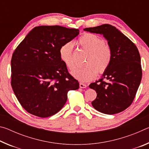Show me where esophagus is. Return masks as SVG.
Here are the masks:
<instances>
[{
	"label": "esophagus",
	"mask_w": 149,
	"mask_h": 149,
	"mask_svg": "<svg viewBox=\"0 0 149 149\" xmlns=\"http://www.w3.org/2000/svg\"><path fill=\"white\" fill-rule=\"evenodd\" d=\"M79 87L80 88H86L87 87V85L85 84H83V83H80L79 84Z\"/></svg>",
	"instance_id": "esophagus-1"
}]
</instances>
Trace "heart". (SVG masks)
<instances>
[{"label":"heart","instance_id":"obj_1","mask_svg":"<svg viewBox=\"0 0 149 149\" xmlns=\"http://www.w3.org/2000/svg\"><path fill=\"white\" fill-rule=\"evenodd\" d=\"M76 42L89 52L85 62L87 64L75 68L71 72L75 79L81 82H88L97 77L98 70L100 74L107 71L112 62V52L110 47L105 44L104 39L96 34L87 33L81 36ZM73 48L72 42H67L59 50L60 60L70 70L74 68Z\"/></svg>","mask_w":149,"mask_h":149}]
</instances>
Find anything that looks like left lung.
<instances>
[{
  "label": "left lung",
  "mask_w": 149,
  "mask_h": 149,
  "mask_svg": "<svg viewBox=\"0 0 149 149\" xmlns=\"http://www.w3.org/2000/svg\"><path fill=\"white\" fill-rule=\"evenodd\" d=\"M84 31L99 33L108 41L112 60L102 77L89 87L96 91L91 102L95 109L106 114L122 112L132 104L142 78L139 52L135 45L110 24L89 27ZM107 79V82L103 81Z\"/></svg>",
  "instance_id": "1"
}]
</instances>
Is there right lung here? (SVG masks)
I'll use <instances>...</instances> for the list:
<instances>
[{
  "label": "right lung",
  "mask_w": 149,
  "mask_h": 149,
  "mask_svg": "<svg viewBox=\"0 0 149 149\" xmlns=\"http://www.w3.org/2000/svg\"><path fill=\"white\" fill-rule=\"evenodd\" d=\"M79 33L59 26L35 27L20 42L11 60V85L27 112L47 118L62 109L70 90L79 88L60 60L59 50Z\"/></svg>",
  "instance_id": "add662e5"
}]
</instances>
